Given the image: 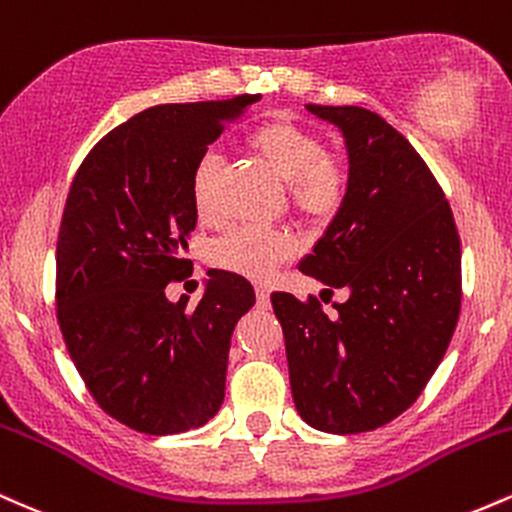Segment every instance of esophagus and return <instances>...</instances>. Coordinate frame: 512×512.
I'll return each instance as SVG.
<instances>
[{
	"instance_id": "1",
	"label": "esophagus",
	"mask_w": 512,
	"mask_h": 512,
	"mask_svg": "<svg viewBox=\"0 0 512 512\" xmlns=\"http://www.w3.org/2000/svg\"><path fill=\"white\" fill-rule=\"evenodd\" d=\"M255 293H257V305H260V308H267V305H269V289H267V286H257Z\"/></svg>"
}]
</instances>
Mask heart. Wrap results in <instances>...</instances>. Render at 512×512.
<instances>
[{
    "instance_id": "heart-1",
    "label": "heart",
    "mask_w": 512,
    "mask_h": 512,
    "mask_svg": "<svg viewBox=\"0 0 512 512\" xmlns=\"http://www.w3.org/2000/svg\"><path fill=\"white\" fill-rule=\"evenodd\" d=\"M245 144L274 170L276 178L289 185L291 207L298 214L322 221L342 209L349 195V163L339 154L325 151V139L313 129L289 120H267L252 129ZM219 168V156L209 151L192 170V204L199 219H211L216 214ZM291 252L293 243L284 233L240 226L216 240L211 260L228 272L264 281L281 262L289 260Z\"/></svg>"
}]
</instances>
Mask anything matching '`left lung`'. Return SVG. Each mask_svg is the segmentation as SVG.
Listing matches in <instances>:
<instances>
[{"instance_id":"8db88e82","label":"left lung","mask_w":512,"mask_h":512,"mask_svg":"<svg viewBox=\"0 0 512 512\" xmlns=\"http://www.w3.org/2000/svg\"><path fill=\"white\" fill-rule=\"evenodd\" d=\"M305 108L349 151V195L298 269L349 293L327 317L315 296L274 293L293 402L325 433L390 424L424 392L457 327L462 248L452 209L424 158L378 113Z\"/></svg>"}]
</instances>
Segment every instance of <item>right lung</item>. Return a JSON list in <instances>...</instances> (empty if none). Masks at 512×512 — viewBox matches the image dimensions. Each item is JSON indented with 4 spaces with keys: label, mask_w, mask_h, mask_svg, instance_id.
Segmentation results:
<instances>
[{
    "label": "right lung",
    "mask_w": 512,
    "mask_h": 512,
    "mask_svg": "<svg viewBox=\"0 0 512 512\" xmlns=\"http://www.w3.org/2000/svg\"><path fill=\"white\" fill-rule=\"evenodd\" d=\"M260 96L142 110L88 151L57 236V322L76 370L105 414L139 433L173 436L221 409L236 322L250 281L211 269L195 308L170 303L197 226L192 170L226 122Z\"/></svg>",
    "instance_id": "obj_1"
}]
</instances>
